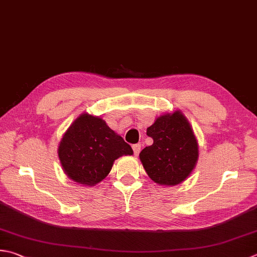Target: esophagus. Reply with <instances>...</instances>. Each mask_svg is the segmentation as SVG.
<instances>
[{
	"instance_id": "esophagus-1",
	"label": "esophagus",
	"mask_w": 257,
	"mask_h": 257,
	"mask_svg": "<svg viewBox=\"0 0 257 257\" xmlns=\"http://www.w3.org/2000/svg\"><path fill=\"white\" fill-rule=\"evenodd\" d=\"M133 149H134V154H135V156H138V155H139V153H140V149H142V146H140V144L133 145Z\"/></svg>"
}]
</instances>
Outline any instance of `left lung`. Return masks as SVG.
<instances>
[{"label":"left lung","mask_w":257,"mask_h":257,"mask_svg":"<svg viewBox=\"0 0 257 257\" xmlns=\"http://www.w3.org/2000/svg\"><path fill=\"white\" fill-rule=\"evenodd\" d=\"M154 143L139 157L155 183L174 186L188 177L198 158V145L184 114L176 111L156 119L147 129Z\"/></svg>","instance_id":"8db88e82"}]
</instances>
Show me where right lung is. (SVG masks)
I'll use <instances>...</instances> for the list:
<instances>
[{"label":"right lung","instance_id":"1","mask_svg":"<svg viewBox=\"0 0 257 257\" xmlns=\"http://www.w3.org/2000/svg\"><path fill=\"white\" fill-rule=\"evenodd\" d=\"M58 153L68 177L93 186L105 178L115 159L134 152L101 118L83 113L64 134Z\"/></svg>","mask_w":257,"mask_h":257}]
</instances>
